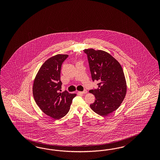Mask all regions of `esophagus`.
Instances as JSON below:
<instances>
[{"label": "esophagus", "instance_id": "1", "mask_svg": "<svg viewBox=\"0 0 160 160\" xmlns=\"http://www.w3.org/2000/svg\"><path fill=\"white\" fill-rule=\"evenodd\" d=\"M87 91L86 90H84L83 92H81L80 93H82V94H86L87 93Z\"/></svg>", "mask_w": 160, "mask_h": 160}]
</instances>
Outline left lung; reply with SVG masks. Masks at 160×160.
I'll use <instances>...</instances> for the list:
<instances>
[{
  "instance_id": "8db88e82",
  "label": "left lung",
  "mask_w": 160,
  "mask_h": 160,
  "mask_svg": "<svg viewBox=\"0 0 160 160\" xmlns=\"http://www.w3.org/2000/svg\"><path fill=\"white\" fill-rule=\"evenodd\" d=\"M87 54L92 81L97 80L98 88L90 90L96 100L90 106L102 116L116 110L124 99L127 84L119 62L106 52L93 48L84 50Z\"/></svg>"
}]
</instances>
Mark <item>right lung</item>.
Instances as JSON below:
<instances>
[{
  "label": "right lung",
  "instance_id": "add662e5",
  "mask_svg": "<svg viewBox=\"0 0 160 160\" xmlns=\"http://www.w3.org/2000/svg\"><path fill=\"white\" fill-rule=\"evenodd\" d=\"M68 54H57L48 58L40 68L34 78L33 94L34 100L44 113L58 120L70 110L76 94L62 92L60 72Z\"/></svg>",
  "mask_w": 160,
  "mask_h": 160
}]
</instances>
